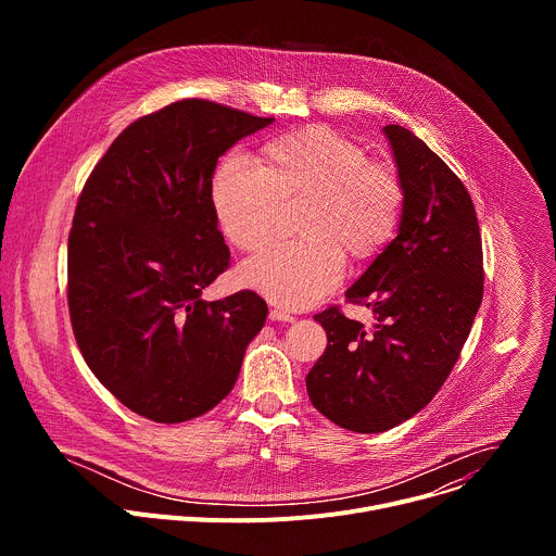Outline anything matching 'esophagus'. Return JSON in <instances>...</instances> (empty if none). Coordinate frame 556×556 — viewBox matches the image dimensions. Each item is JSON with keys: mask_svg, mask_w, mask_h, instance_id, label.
Segmentation results:
<instances>
[{"mask_svg": "<svg viewBox=\"0 0 556 556\" xmlns=\"http://www.w3.org/2000/svg\"><path fill=\"white\" fill-rule=\"evenodd\" d=\"M268 316H270V321H283V324H292L294 321V316L290 312L281 309V307H273Z\"/></svg>", "mask_w": 556, "mask_h": 556, "instance_id": "esophagus-1", "label": "esophagus"}]
</instances>
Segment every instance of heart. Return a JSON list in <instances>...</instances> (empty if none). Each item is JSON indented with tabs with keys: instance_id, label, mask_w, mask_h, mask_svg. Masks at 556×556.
<instances>
[{
	"instance_id": "heart-1",
	"label": "heart",
	"mask_w": 556,
	"mask_h": 556,
	"mask_svg": "<svg viewBox=\"0 0 556 556\" xmlns=\"http://www.w3.org/2000/svg\"><path fill=\"white\" fill-rule=\"evenodd\" d=\"M226 240L255 251L275 232L281 204L305 200L303 240L279 242L242 270V281L283 307H307L326 296L354 260L376 255L399 230L405 189L387 163L326 125H309L262 147L260 165L228 155L211 189Z\"/></svg>"
}]
</instances>
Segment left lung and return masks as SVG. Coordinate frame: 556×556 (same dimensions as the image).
I'll return each mask as SVG.
<instances>
[{
    "label": "left lung",
    "mask_w": 556,
    "mask_h": 556,
    "mask_svg": "<svg viewBox=\"0 0 556 556\" xmlns=\"http://www.w3.org/2000/svg\"><path fill=\"white\" fill-rule=\"evenodd\" d=\"M405 189L399 235L348 288L374 328L339 305L314 314L328 334L305 376L312 405L356 433L399 427L431 403L468 339L484 294L482 235L462 180L416 134L382 127Z\"/></svg>",
    "instance_id": "obj_1"
}]
</instances>
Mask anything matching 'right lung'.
Wrapping results in <instances>:
<instances>
[{
    "mask_svg": "<svg viewBox=\"0 0 556 556\" xmlns=\"http://www.w3.org/2000/svg\"><path fill=\"white\" fill-rule=\"evenodd\" d=\"M275 118L204 99L134 121L78 195L67 307L88 367L134 414L187 422L232 389L268 305L253 290L204 301L230 262L211 189L217 157Z\"/></svg>",
    "mask_w": 556,
    "mask_h": 556,
    "instance_id": "1",
    "label": "right lung"
}]
</instances>
